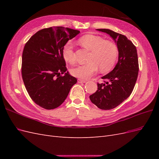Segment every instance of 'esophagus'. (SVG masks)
I'll list each match as a JSON object with an SVG mask.
<instances>
[{
  "label": "esophagus",
  "instance_id": "1",
  "mask_svg": "<svg viewBox=\"0 0 159 159\" xmlns=\"http://www.w3.org/2000/svg\"><path fill=\"white\" fill-rule=\"evenodd\" d=\"M86 80H81V79H78V82L80 83V84H82V83H85L86 82Z\"/></svg>",
  "mask_w": 159,
  "mask_h": 159
}]
</instances>
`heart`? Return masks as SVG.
<instances>
[{
	"mask_svg": "<svg viewBox=\"0 0 159 159\" xmlns=\"http://www.w3.org/2000/svg\"><path fill=\"white\" fill-rule=\"evenodd\" d=\"M80 42L84 48L91 51L88 58L89 63L72 68V75L81 79H88L97 73L99 68L102 72H107L113 68L118 56L117 47L113 42L91 34L81 37ZM62 55L67 62L74 63L75 58L71 42L66 43L64 46Z\"/></svg>",
	"mask_w": 159,
	"mask_h": 159,
	"instance_id": "b5f03b06",
	"label": "heart"
}]
</instances>
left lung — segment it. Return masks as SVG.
<instances>
[{
	"label": "left lung",
	"instance_id": "8db88e82",
	"mask_svg": "<svg viewBox=\"0 0 159 159\" xmlns=\"http://www.w3.org/2000/svg\"><path fill=\"white\" fill-rule=\"evenodd\" d=\"M108 34L117 43L119 60L115 68L102 77L105 84L98 83V89L89 96L91 102L101 109L118 106L131 94L137 80L139 61L135 46L121 34L109 29H97Z\"/></svg>",
	"mask_w": 159,
	"mask_h": 159
}]
</instances>
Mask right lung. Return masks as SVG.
Instances as JSON below:
<instances>
[{"label":"right lung","instance_id":"right-lung-1","mask_svg":"<svg viewBox=\"0 0 159 159\" xmlns=\"http://www.w3.org/2000/svg\"><path fill=\"white\" fill-rule=\"evenodd\" d=\"M80 32L62 26L47 28L38 31L26 43L22 77L30 98L40 107L48 110L59 107L77 83V79L67 71L62 50Z\"/></svg>","mask_w":159,"mask_h":159}]
</instances>
